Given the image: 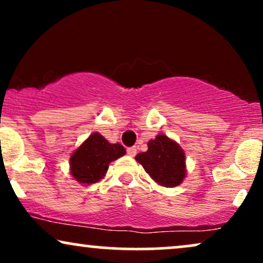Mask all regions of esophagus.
I'll use <instances>...</instances> for the list:
<instances>
[{"label": "esophagus", "instance_id": "34e87169", "mask_svg": "<svg viewBox=\"0 0 263 263\" xmlns=\"http://www.w3.org/2000/svg\"><path fill=\"white\" fill-rule=\"evenodd\" d=\"M127 155L131 156V157H135L136 155H137V148H136V147H128Z\"/></svg>", "mask_w": 263, "mask_h": 263}]
</instances>
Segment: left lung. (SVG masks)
<instances>
[{"mask_svg": "<svg viewBox=\"0 0 263 263\" xmlns=\"http://www.w3.org/2000/svg\"><path fill=\"white\" fill-rule=\"evenodd\" d=\"M147 146L148 149L138 153L136 161L159 185L168 188L179 185L185 177V155L179 144L167 136L158 135Z\"/></svg>", "mask_w": 263, "mask_h": 263, "instance_id": "obj_1", "label": "left lung"}]
</instances>
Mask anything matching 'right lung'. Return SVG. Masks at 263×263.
Here are the masks:
<instances>
[{
    "label": "right lung",
    "mask_w": 263,
    "mask_h": 263,
    "mask_svg": "<svg viewBox=\"0 0 263 263\" xmlns=\"http://www.w3.org/2000/svg\"><path fill=\"white\" fill-rule=\"evenodd\" d=\"M125 153L122 144L108 143L95 132L71 155L70 173L81 184L98 183L106 176L108 164Z\"/></svg>",
    "instance_id": "1"
}]
</instances>
